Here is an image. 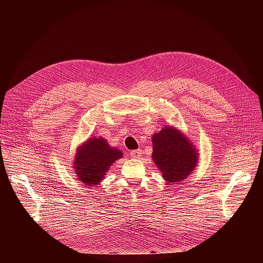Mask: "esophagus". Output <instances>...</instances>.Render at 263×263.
<instances>
[{
  "instance_id": "34e87169",
  "label": "esophagus",
  "mask_w": 263,
  "mask_h": 263,
  "mask_svg": "<svg viewBox=\"0 0 263 263\" xmlns=\"http://www.w3.org/2000/svg\"><path fill=\"white\" fill-rule=\"evenodd\" d=\"M130 156H131L132 158H134V159H139V158H141V157L143 156V151H142V149L133 150V151H131Z\"/></svg>"
}]
</instances>
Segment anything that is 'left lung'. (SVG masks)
<instances>
[{
	"label": "left lung",
	"mask_w": 263,
	"mask_h": 263,
	"mask_svg": "<svg viewBox=\"0 0 263 263\" xmlns=\"http://www.w3.org/2000/svg\"><path fill=\"white\" fill-rule=\"evenodd\" d=\"M153 149V160L167 183L182 181L197 167V149L175 127L165 126L154 133Z\"/></svg>",
	"instance_id": "8db88e82"
}]
</instances>
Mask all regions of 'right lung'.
<instances>
[{"instance_id": "right-lung-1", "label": "right lung", "mask_w": 263, "mask_h": 263, "mask_svg": "<svg viewBox=\"0 0 263 263\" xmlns=\"http://www.w3.org/2000/svg\"><path fill=\"white\" fill-rule=\"evenodd\" d=\"M122 155L121 150L109 146L103 137L92 136L77 148L72 168L78 180L84 185H98Z\"/></svg>"}]
</instances>
